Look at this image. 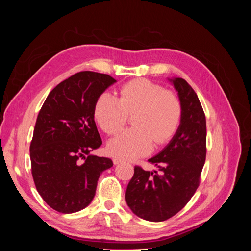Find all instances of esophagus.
Here are the masks:
<instances>
[{"label":"esophagus","mask_w":251,"mask_h":251,"mask_svg":"<svg viewBox=\"0 0 251 251\" xmlns=\"http://www.w3.org/2000/svg\"><path fill=\"white\" fill-rule=\"evenodd\" d=\"M121 162H123V160H121V159H118V158H114L113 159V163L115 164V165H117V164H119Z\"/></svg>","instance_id":"1"}]
</instances>
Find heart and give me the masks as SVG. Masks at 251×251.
Wrapping results in <instances>:
<instances>
[{
  "label": "heart",
  "instance_id": "b5f03b06",
  "mask_svg": "<svg viewBox=\"0 0 251 251\" xmlns=\"http://www.w3.org/2000/svg\"><path fill=\"white\" fill-rule=\"evenodd\" d=\"M135 113L136 127L109 141L107 150L111 156L133 160L150 154L154 141L163 144L171 140L181 123L182 104L174 92L140 78L124 85L119 98L109 92L100 94L94 107L98 126L110 135L123 130L128 115Z\"/></svg>",
  "mask_w": 251,
  "mask_h": 251
}]
</instances>
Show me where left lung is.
<instances>
[{
  "mask_svg": "<svg viewBox=\"0 0 251 251\" xmlns=\"http://www.w3.org/2000/svg\"><path fill=\"white\" fill-rule=\"evenodd\" d=\"M169 80L182 104L179 128L168 146L149 159L158 172L135 166L126 192L127 206L151 222L165 221L185 206L199 186L206 158V119L199 98L183 78Z\"/></svg>",
  "mask_w": 251,
  "mask_h": 251,
  "instance_id": "obj_1",
  "label": "left lung"
}]
</instances>
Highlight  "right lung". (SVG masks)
I'll return each instance as SVG.
<instances>
[{
	"instance_id": "add662e5",
	"label": "right lung",
	"mask_w": 251,
	"mask_h": 251,
	"mask_svg": "<svg viewBox=\"0 0 251 251\" xmlns=\"http://www.w3.org/2000/svg\"><path fill=\"white\" fill-rule=\"evenodd\" d=\"M116 80L81 71L62 81L45 100L30 144L34 184L43 200L62 212H76L92 202L100 174L111 159L91 151L101 146L94 121L97 98Z\"/></svg>"
}]
</instances>
